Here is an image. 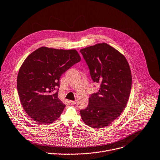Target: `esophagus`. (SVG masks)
<instances>
[{
    "label": "esophagus",
    "instance_id": "obj_1",
    "mask_svg": "<svg viewBox=\"0 0 160 160\" xmlns=\"http://www.w3.org/2000/svg\"><path fill=\"white\" fill-rule=\"evenodd\" d=\"M69 102L71 104H76V102L74 101H69Z\"/></svg>",
    "mask_w": 160,
    "mask_h": 160
}]
</instances>
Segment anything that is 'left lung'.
<instances>
[{
	"instance_id": "1",
	"label": "left lung",
	"mask_w": 160,
	"mask_h": 160,
	"mask_svg": "<svg viewBox=\"0 0 160 160\" xmlns=\"http://www.w3.org/2000/svg\"><path fill=\"white\" fill-rule=\"evenodd\" d=\"M94 82L100 84L91 94L87 108L80 111L89 126H108L122 112L131 89V73L125 57L106 43L80 50Z\"/></svg>"
}]
</instances>
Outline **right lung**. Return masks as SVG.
I'll use <instances>...</instances> for the list:
<instances>
[{"label":"right lung","instance_id":"right-lung-1","mask_svg":"<svg viewBox=\"0 0 160 160\" xmlns=\"http://www.w3.org/2000/svg\"><path fill=\"white\" fill-rule=\"evenodd\" d=\"M81 61L76 50L42 47L32 52L21 66L17 88L26 113L39 124L57 120L65 104L58 98L59 79Z\"/></svg>","mask_w":160,"mask_h":160}]
</instances>
